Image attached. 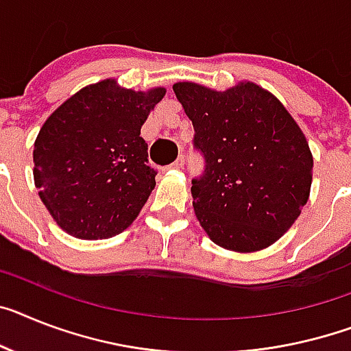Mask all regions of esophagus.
I'll return each mask as SVG.
<instances>
[{
  "instance_id": "obj_1",
  "label": "esophagus",
  "mask_w": 351,
  "mask_h": 351,
  "mask_svg": "<svg viewBox=\"0 0 351 351\" xmlns=\"http://www.w3.org/2000/svg\"><path fill=\"white\" fill-rule=\"evenodd\" d=\"M184 164H185V157L184 155H180V157L176 158V160L171 164V167H173V169H182V167H184Z\"/></svg>"
}]
</instances>
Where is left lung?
<instances>
[{"mask_svg":"<svg viewBox=\"0 0 351 351\" xmlns=\"http://www.w3.org/2000/svg\"><path fill=\"white\" fill-rule=\"evenodd\" d=\"M194 126L205 173L193 207L212 243L252 253L278 241L302 214L312 184L308 143L280 99L253 82L214 90L173 85Z\"/></svg>","mask_w":351,"mask_h":351,"instance_id":"8db88e82","label":"left lung"}]
</instances>
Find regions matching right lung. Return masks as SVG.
<instances>
[{
  "label": "right lung",
  "mask_w": 351,
  "mask_h": 351,
  "mask_svg": "<svg viewBox=\"0 0 351 351\" xmlns=\"http://www.w3.org/2000/svg\"><path fill=\"white\" fill-rule=\"evenodd\" d=\"M164 94V87L134 90L107 78L44 121L34 144V182L62 230L108 239L139 216L155 187L141 126Z\"/></svg>",
  "instance_id": "right-lung-1"
}]
</instances>
